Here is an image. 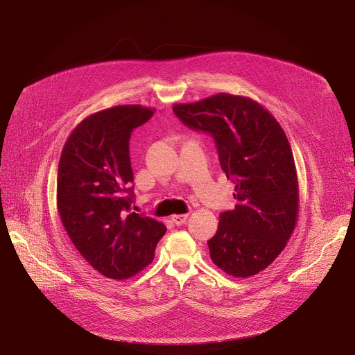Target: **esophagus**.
Instances as JSON below:
<instances>
[{
	"instance_id": "esophagus-1",
	"label": "esophagus",
	"mask_w": 355,
	"mask_h": 355,
	"mask_svg": "<svg viewBox=\"0 0 355 355\" xmlns=\"http://www.w3.org/2000/svg\"><path fill=\"white\" fill-rule=\"evenodd\" d=\"M187 219H189V214H174V216H171V222L177 226L184 225Z\"/></svg>"
}]
</instances>
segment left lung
I'll use <instances>...</instances> for the list:
<instances>
[{
    "mask_svg": "<svg viewBox=\"0 0 355 355\" xmlns=\"http://www.w3.org/2000/svg\"><path fill=\"white\" fill-rule=\"evenodd\" d=\"M184 125L214 137L223 173L235 182L234 210L220 213L207 241L226 274L246 279L282 254L297 223L299 182L287 136L264 105L227 92L174 104Z\"/></svg>",
    "mask_w": 355,
    "mask_h": 355,
    "instance_id": "obj_1",
    "label": "left lung"
}]
</instances>
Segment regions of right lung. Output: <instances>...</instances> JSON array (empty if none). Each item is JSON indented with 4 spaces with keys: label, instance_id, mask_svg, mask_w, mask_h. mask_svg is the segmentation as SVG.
Wrapping results in <instances>:
<instances>
[{
    "label": "right lung",
    "instance_id": "right-lung-1",
    "mask_svg": "<svg viewBox=\"0 0 355 355\" xmlns=\"http://www.w3.org/2000/svg\"><path fill=\"white\" fill-rule=\"evenodd\" d=\"M153 112L130 104L89 114L72 130L60 153V222L87 263L107 279L125 280L142 271L166 232L164 223L130 211V133Z\"/></svg>",
    "mask_w": 355,
    "mask_h": 355
}]
</instances>
